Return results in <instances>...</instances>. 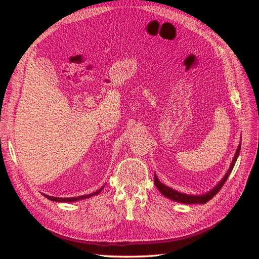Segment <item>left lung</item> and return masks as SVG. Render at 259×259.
I'll list each match as a JSON object with an SVG mask.
<instances>
[{"label": "left lung", "instance_id": "1", "mask_svg": "<svg viewBox=\"0 0 259 259\" xmlns=\"http://www.w3.org/2000/svg\"><path fill=\"white\" fill-rule=\"evenodd\" d=\"M240 149H241V144L239 145L238 149H237V152H236V155H234V158L232 160V163L230 165V168L228 169V171H227V174L225 175V177L221 180V183H218V185L213 188L210 191H208L207 193L205 194H202V195H188V194H185V193H180L178 191H175L171 189V188L163 185L162 183L159 182L158 177H156L154 175V184L156 186V188H158L159 191L164 195V197H166L168 199H171L173 201H176V202H180V203H185V204H204V203H206L207 201H209L210 199H213L216 193L222 189V187L225 185V183L227 182V179H228V176L230 175V173L232 171V168L234 166V164H236L237 162V159H238V155H239V152H240Z\"/></svg>", "mask_w": 259, "mask_h": 259}]
</instances>
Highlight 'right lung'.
Masks as SVG:
<instances>
[{"mask_svg":"<svg viewBox=\"0 0 259 259\" xmlns=\"http://www.w3.org/2000/svg\"><path fill=\"white\" fill-rule=\"evenodd\" d=\"M101 190H103V188H101V189H99V190H97V191H95V192L91 193V194L81 195V197H76V198H55V197H50V195H48V194H44V197H46L52 201H55V202H75V201H79V200H82V199L91 198V197H93V195L98 194Z\"/></svg>","mask_w":259,"mask_h":259,"instance_id":"right-lung-1","label":"right lung"}]
</instances>
